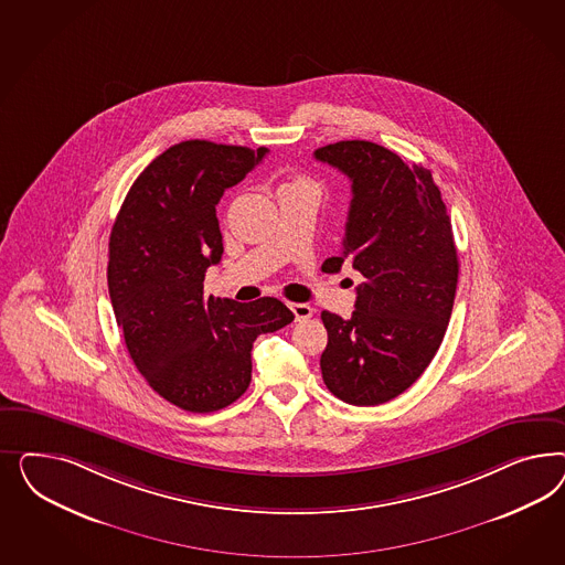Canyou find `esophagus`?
Segmentation results:
<instances>
[{"label":"esophagus","mask_w":565,"mask_h":565,"mask_svg":"<svg viewBox=\"0 0 565 565\" xmlns=\"http://www.w3.org/2000/svg\"><path fill=\"white\" fill-rule=\"evenodd\" d=\"M290 308L294 317H296V321H300V323L308 321L312 317V308L305 305V302H291Z\"/></svg>","instance_id":"34e87169"}]
</instances>
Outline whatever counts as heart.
Returning a JSON list of instances; mask_svg holds the SVG:
<instances>
[{
  "mask_svg": "<svg viewBox=\"0 0 565 565\" xmlns=\"http://www.w3.org/2000/svg\"><path fill=\"white\" fill-rule=\"evenodd\" d=\"M296 184H308V180H305V178H296L294 182H290V184H286V186H296Z\"/></svg>",
  "mask_w": 565,
  "mask_h": 565,
  "instance_id": "heart-1",
  "label": "heart"
}]
</instances>
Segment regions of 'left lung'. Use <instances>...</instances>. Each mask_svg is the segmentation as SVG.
<instances>
[{
  "mask_svg": "<svg viewBox=\"0 0 565 565\" xmlns=\"http://www.w3.org/2000/svg\"><path fill=\"white\" fill-rule=\"evenodd\" d=\"M315 157L352 182L342 255L323 271L350 260L364 277L350 319L321 312V373L345 404L379 406L404 394L444 342L460 271L451 222L430 171L381 145L340 140Z\"/></svg>",
  "mask_w": 565,
  "mask_h": 565,
  "instance_id": "8db88e82",
  "label": "left lung"
}]
</instances>
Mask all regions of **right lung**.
I'll use <instances>...</instances> for the list:
<instances>
[{"label": "right lung", "mask_w": 565, "mask_h": 565, "mask_svg": "<svg viewBox=\"0 0 565 565\" xmlns=\"http://www.w3.org/2000/svg\"><path fill=\"white\" fill-rule=\"evenodd\" d=\"M267 153L184 140L153 159L124 199L109 238L107 284L124 342L157 394L186 412L222 411L250 385L260 333L294 321L277 298L205 296L222 260L215 205Z\"/></svg>", "instance_id": "add662e5"}]
</instances>
